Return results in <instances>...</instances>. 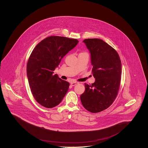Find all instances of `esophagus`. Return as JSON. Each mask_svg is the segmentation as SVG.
Segmentation results:
<instances>
[{
    "instance_id": "34e87169",
    "label": "esophagus",
    "mask_w": 148,
    "mask_h": 148,
    "mask_svg": "<svg viewBox=\"0 0 148 148\" xmlns=\"http://www.w3.org/2000/svg\"><path fill=\"white\" fill-rule=\"evenodd\" d=\"M77 82H71V86H75V85L77 84Z\"/></svg>"
}]
</instances>
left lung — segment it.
<instances>
[{
  "label": "left lung",
  "mask_w": 148,
  "mask_h": 148,
  "mask_svg": "<svg viewBox=\"0 0 148 148\" xmlns=\"http://www.w3.org/2000/svg\"><path fill=\"white\" fill-rule=\"evenodd\" d=\"M91 54L92 74L95 82L85 83V90L80 95L81 102L89 112L103 111L113 104L119 89L121 64L116 51L101 39L83 40Z\"/></svg>",
  "instance_id": "obj_1"
}]
</instances>
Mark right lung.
I'll return each mask as SVG.
<instances>
[{
    "instance_id": "right-lung-1",
    "label": "right lung",
    "mask_w": 148,
    "mask_h": 148,
    "mask_svg": "<svg viewBox=\"0 0 148 148\" xmlns=\"http://www.w3.org/2000/svg\"><path fill=\"white\" fill-rule=\"evenodd\" d=\"M79 41L59 36H50L39 42L27 65L29 84L35 100L47 108L59 105L66 94L69 83L53 75L62 59Z\"/></svg>"
}]
</instances>
